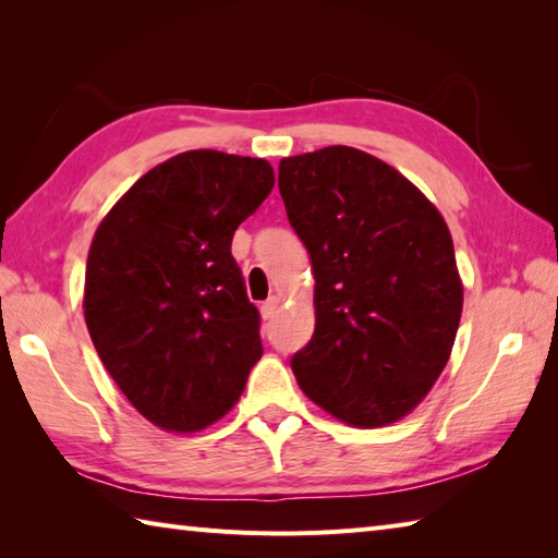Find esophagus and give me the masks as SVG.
Masks as SVG:
<instances>
[{
  "instance_id": "34e87169",
  "label": "esophagus",
  "mask_w": 558,
  "mask_h": 558,
  "mask_svg": "<svg viewBox=\"0 0 558 558\" xmlns=\"http://www.w3.org/2000/svg\"><path fill=\"white\" fill-rule=\"evenodd\" d=\"M278 306H280V300H278V298H270L268 302H264V304H260V316H264V318H266V322H268V318H272V316H276V312H278Z\"/></svg>"
}]
</instances>
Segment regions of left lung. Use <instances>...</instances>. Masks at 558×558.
<instances>
[{"instance_id":"left-lung-1","label":"left lung","mask_w":558,"mask_h":558,"mask_svg":"<svg viewBox=\"0 0 558 558\" xmlns=\"http://www.w3.org/2000/svg\"><path fill=\"white\" fill-rule=\"evenodd\" d=\"M280 196L314 270L316 328L292 357L304 396L374 429L420 405L453 350L462 282L441 213L350 146L282 158Z\"/></svg>"}]
</instances>
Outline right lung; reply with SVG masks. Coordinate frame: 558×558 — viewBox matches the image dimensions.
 Instances as JSON below:
<instances>
[{"label":"right lung","instance_id":"obj_1","mask_svg":"<svg viewBox=\"0 0 558 558\" xmlns=\"http://www.w3.org/2000/svg\"><path fill=\"white\" fill-rule=\"evenodd\" d=\"M272 184L260 158L186 150L141 177L93 236L90 340L129 402L165 432L228 414L264 354L230 246Z\"/></svg>","mask_w":558,"mask_h":558}]
</instances>
